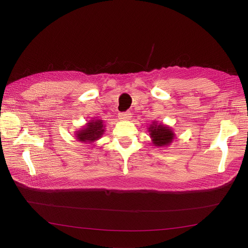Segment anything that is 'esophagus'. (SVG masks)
Here are the masks:
<instances>
[{
    "label": "esophagus",
    "mask_w": 248,
    "mask_h": 248,
    "mask_svg": "<svg viewBox=\"0 0 248 248\" xmlns=\"http://www.w3.org/2000/svg\"><path fill=\"white\" fill-rule=\"evenodd\" d=\"M131 117H132V113L128 112V111L119 113V119L121 121H129V120H131Z\"/></svg>",
    "instance_id": "1"
}]
</instances>
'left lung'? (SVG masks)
Here are the masks:
<instances>
[{"mask_svg": "<svg viewBox=\"0 0 248 248\" xmlns=\"http://www.w3.org/2000/svg\"><path fill=\"white\" fill-rule=\"evenodd\" d=\"M148 129L153 145L158 148L170 146L175 139L173 128L162 123L154 121L152 124H150Z\"/></svg>", "mask_w": 248, "mask_h": 248, "instance_id": "left-lung-1", "label": "left lung"}]
</instances>
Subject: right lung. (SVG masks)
Masks as SVG:
<instances>
[{
  "label": "right lung",
  "instance_id": "right-lung-1",
  "mask_svg": "<svg viewBox=\"0 0 248 248\" xmlns=\"http://www.w3.org/2000/svg\"><path fill=\"white\" fill-rule=\"evenodd\" d=\"M104 131H106V125L103 124L102 120H91L79 131H76L74 136L77 140L84 144H93L102 137Z\"/></svg>",
  "mask_w": 248,
  "mask_h": 248
}]
</instances>
